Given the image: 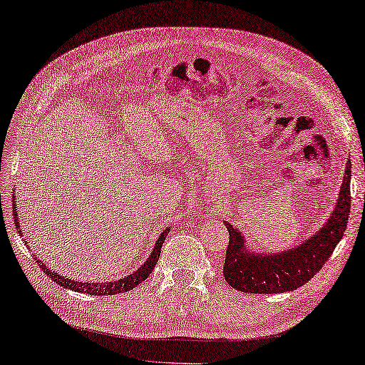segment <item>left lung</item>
I'll list each match as a JSON object with an SVG mask.
<instances>
[{
    "label": "left lung",
    "mask_w": 365,
    "mask_h": 365,
    "mask_svg": "<svg viewBox=\"0 0 365 365\" xmlns=\"http://www.w3.org/2000/svg\"><path fill=\"white\" fill-rule=\"evenodd\" d=\"M350 180L351 163L346 161L339 197L330 218L313 237L291 250L271 254L250 251L245 235L225 221L229 230V245L223 274L229 285L243 292L275 294L297 289L313 279L330 259L349 223Z\"/></svg>",
    "instance_id": "1"
}]
</instances>
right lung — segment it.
<instances>
[{
    "instance_id": "obj_1",
    "label": "right lung",
    "mask_w": 365,
    "mask_h": 365,
    "mask_svg": "<svg viewBox=\"0 0 365 365\" xmlns=\"http://www.w3.org/2000/svg\"><path fill=\"white\" fill-rule=\"evenodd\" d=\"M15 206H16V202L14 201V221H15L16 230H19L21 237H23V232L20 229V220H19V215H16V207ZM168 232H170V227H167L165 230H163L161 234H159L156 243L153 246L152 254L148 255V259L144 263H142L135 272H131L130 275H125V277H120L119 280H113V282H102V283L77 282V280L65 277V275H60L54 269L48 268V266L44 264L41 260H38V259H35V260H37V263H38L40 268L43 269V272H46V275H49V279H52L57 283V285L63 287V288L83 292V294H91V296H111V294H120V292L123 294V292L136 288L139 283L144 282L148 277V275L152 274V271L155 269V266L159 260V255H161V247L164 245V240H165ZM24 245L28 246V243H24Z\"/></svg>"
}]
</instances>
